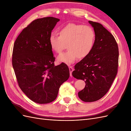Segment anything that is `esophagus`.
Wrapping results in <instances>:
<instances>
[{
    "mask_svg": "<svg viewBox=\"0 0 131 131\" xmlns=\"http://www.w3.org/2000/svg\"><path fill=\"white\" fill-rule=\"evenodd\" d=\"M69 72H70V77H72V72H73V67L70 66V67H69Z\"/></svg>",
    "mask_w": 131,
    "mask_h": 131,
    "instance_id": "obj_1",
    "label": "esophagus"
}]
</instances>
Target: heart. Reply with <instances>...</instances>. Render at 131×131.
I'll list each match as a JSON object with an SVG mask.
<instances>
[{
  "mask_svg": "<svg viewBox=\"0 0 131 131\" xmlns=\"http://www.w3.org/2000/svg\"><path fill=\"white\" fill-rule=\"evenodd\" d=\"M58 35L51 34L49 37L51 49L57 53H61L66 45L68 50L57 58L60 63L72 64L78 58L84 59L92 52L96 34L90 26L70 23L63 27L58 31Z\"/></svg>",
  "mask_w": 131,
  "mask_h": 131,
  "instance_id": "b5f03b06",
  "label": "heart"
}]
</instances>
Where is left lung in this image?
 Returning a JSON list of instances; mask_svg holds the SVG:
<instances>
[{
    "instance_id": "obj_1",
    "label": "left lung",
    "mask_w": 131,
    "mask_h": 131,
    "mask_svg": "<svg viewBox=\"0 0 131 131\" xmlns=\"http://www.w3.org/2000/svg\"><path fill=\"white\" fill-rule=\"evenodd\" d=\"M96 34L92 52L74 66L73 76L85 82L78 92L80 100L92 102L108 92L117 72L118 49L113 35L100 23L89 21Z\"/></svg>"
}]
</instances>
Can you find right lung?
Returning <instances> with one entry per match:
<instances>
[{"mask_svg":"<svg viewBox=\"0 0 131 131\" xmlns=\"http://www.w3.org/2000/svg\"><path fill=\"white\" fill-rule=\"evenodd\" d=\"M58 21L53 17L35 19L22 30L14 43L12 63L18 86L37 103L53 101L61 85L69 77L65 63L54 66L49 45L51 31Z\"/></svg>","mask_w":131,"mask_h":131,"instance_id":"1","label":"right lung"}]
</instances>
